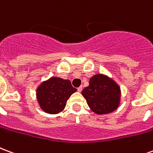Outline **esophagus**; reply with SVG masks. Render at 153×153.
I'll list each match as a JSON object with an SVG mask.
<instances>
[{"label": "esophagus", "instance_id": "34e87169", "mask_svg": "<svg viewBox=\"0 0 153 153\" xmlns=\"http://www.w3.org/2000/svg\"><path fill=\"white\" fill-rule=\"evenodd\" d=\"M77 89H78V92H79V93H80V92H81V91L83 90V87H82V86L79 87V88H78Z\"/></svg>", "mask_w": 153, "mask_h": 153}]
</instances>
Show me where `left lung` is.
Listing matches in <instances>:
<instances>
[{"label":"left lung","mask_w":153,"mask_h":153,"mask_svg":"<svg viewBox=\"0 0 153 153\" xmlns=\"http://www.w3.org/2000/svg\"><path fill=\"white\" fill-rule=\"evenodd\" d=\"M90 109L97 115L113 112L120 104L121 91L115 80L102 74L90 78L89 85L82 91Z\"/></svg>","instance_id":"obj_1"}]
</instances>
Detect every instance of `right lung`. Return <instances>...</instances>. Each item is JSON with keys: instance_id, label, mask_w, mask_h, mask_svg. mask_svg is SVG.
<instances>
[{"instance_id": "add662e5", "label": "right lung", "mask_w": 153, "mask_h": 153, "mask_svg": "<svg viewBox=\"0 0 153 153\" xmlns=\"http://www.w3.org/2000/svg\"><path fill=\"white\" fill-rule=\"evenodd\" d=\"M76 91L70 80L51 77L38 85L36 97L43 111L48 114H58L63 111L67 100Z\"/></svg>"}]
</instances>
